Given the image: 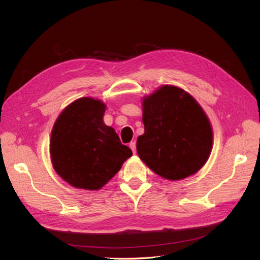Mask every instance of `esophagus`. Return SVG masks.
<instances>
[{"mask_svg": "<svg viewBox=\"0 0 260 260\" xmlns=\"http://www.w3.org/2000/svg\"><path fill=\"white\" fill-rule=\"evenodd\" d=\"M129 146H130V148L132 149V152H133V154H136V152H137V144H136V142H135V141H133V142H130Z\"/></svg>", "mask_w": 260, "mask_h": 260, "instance_id": "esophagus-1", "label": "esophagus"}]
</instances>
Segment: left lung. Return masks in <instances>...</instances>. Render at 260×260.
I'll list each match as a JSON object with an SVG mask.
<instances>
[{
	"label": "left lung",
	"instance_id": "1",
	"mask_svg": "<svg viewBox=\"0 0 260 260\" xmlns=\"http://www.w3.org/2000/svg\"><path fill=\"white\" fill-rule=\"evenodd\" d=\"M144 133L138 155L155 174L181 180L198 172L208 159L212 130L200 104L184 90L164 85L143 100Z\"/></svg>",
	"mask_w": 260,
	"mask_h": 260
}]
</instances>
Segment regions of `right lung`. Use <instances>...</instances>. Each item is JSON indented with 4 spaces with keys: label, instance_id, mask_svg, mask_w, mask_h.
<instances>
[{
    "label": "right lung",
    "instance_id": "1",
    "mask_svg": "<svg viewBox=\"0 0 260 260\" xmlns=\"http://www.w3.org/2000/svg\"><path fill=\"white\" fill-rule=\"evenodd\" d=\"M105 108L99 100L82 98L67 106L54 123L53 167L75 187L99 190L132 155L115 130L103 122Z\"/></svg>",
    "mask_w": 260,
    "mask_h": 260
}]
</instances>
